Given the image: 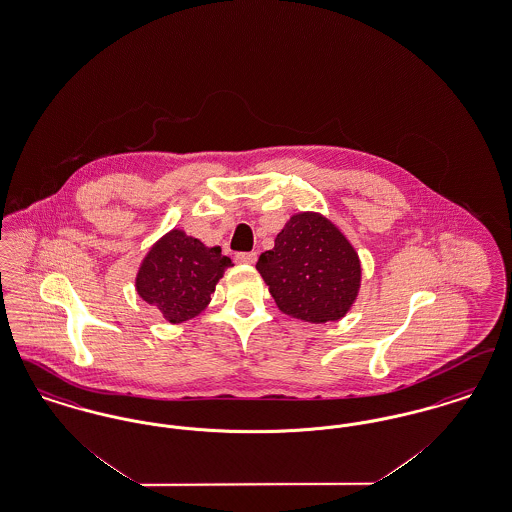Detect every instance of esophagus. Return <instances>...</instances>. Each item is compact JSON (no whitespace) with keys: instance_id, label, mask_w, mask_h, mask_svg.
<instances>
[{"instance_id":"esophagus-1","label":"esophagus","mask_w":512,"mask_h":512,"mask_svg":"<svg viewBox=\"0 0 512 512\" xmlns=\"http://www.w3.org/2000/svg\"><path fill=\"white\" fill-rule=\"evenodd\" d=\"M236 263L240 265H253L257 261V251H249V253H236L234 255Z\"/></svg>"}]
</instances>
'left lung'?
I'll return each instance as SVG.
<instances>
[{
	"label": "left lung",
	"mask_w": 512,
	"mask_h": 512,
	"mask_svg": "<svg viewBox=\"0 0 512 512\" xmlns=\"http://www.w3.org/2000/svg\"><path fill=\"white\" fill-rule=\"evenodd\" d=\"M257 270L284 315L324 324L340 320L361 288V261L340 228L320 213L292 215Z\"/></svg>",
	"instance_id": "left-lung-1"
}]
</instances>
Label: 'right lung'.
Here are the masks:
<instances>
[{"mask_svg": "<svg viewBox=\"0 0 512 512\" xmlns=\"http://www.w3.org/2000/svg\"><path fill=\"white\" fill-rule=\"evenodd\" d=\"M228 267L232 261L222 255L219 245L207 247L174 228L147 251L136 274V290L165 320L180 324L209 305Z\"/></svg>", "mask_w": 512, "mask_h": 512, "instance_id": "obj_1", "label": "right lung"}]
</instances>
